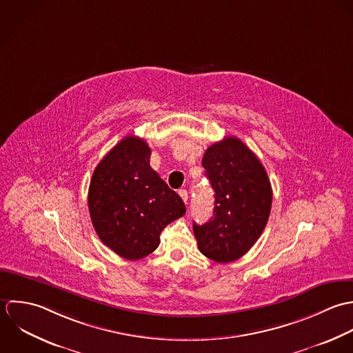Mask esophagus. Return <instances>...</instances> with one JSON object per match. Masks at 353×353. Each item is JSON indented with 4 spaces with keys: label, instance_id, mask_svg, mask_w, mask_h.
<instances>
[{
    "label": "esophagus",
    "instance_id": "esophagus-1",
    "mask_svg": "<svg viewBox=\"0 0 353 353\" xmlns=\"http://www.w3.org/2000/svg\"><path fill=\"white\" fill-rule=\"evenodd\" d=\"M179 195L181 196V199L184 201V203L188 205V192H187L185 190H180V191H179Z\"/></svg>",
    "mask_w": 353,
    "mask_h": 353
}]
</instances>
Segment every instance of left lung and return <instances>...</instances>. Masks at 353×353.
I'll return each mask as SVG.
<instances>
[{"instance_id":"obj_1","label":"left lung","mask_w":353,"mask_h":353,"mask_svg":"<svg viewBox=\"0 0 353 353\" xmlns=\"http://www.w3.org/2000/svg\"><path fill=\"white\" fill-rule=\"evenodd\" d=\"M214 190L212 216L194 222L199 251L218 263L237 261L262 234L273 192L258 157L234 137L212 144L202 159Z\"/></svg>"}]
</instances>
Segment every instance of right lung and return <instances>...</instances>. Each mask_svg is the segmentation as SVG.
<instances>
[{"label":"right lung","mask_w":353,"mask_h":353,"mask_svg":"<svg viewBox=\"0 0 353 353\" xmlns=\"http://www.w3.org/2000/svg\"><path fill=\"white\" fill-rule=\"evenodd\" d=\"M138 137L119 141L95 168L88 210L98 237L121 258L137 261L159 245V234L185 214L183 199L150 166Z\"/></svg>","instance_id":"right-lung-1"}]
</instances>
